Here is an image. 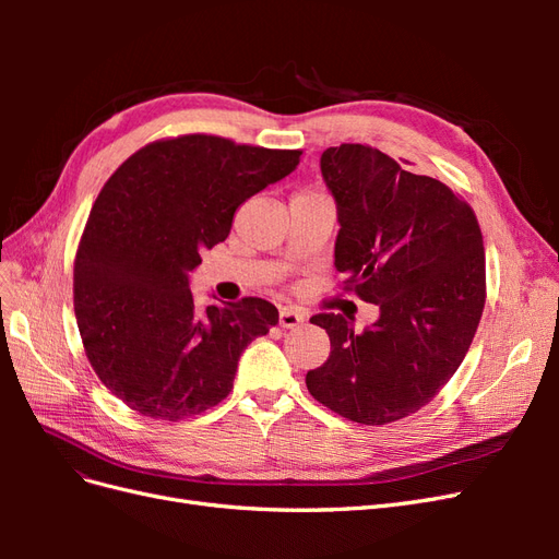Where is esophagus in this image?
<instances>
[{
	"instance_id": "esophagus-1",
	"label": "esophagus",
	"mask_w": 559,
	"mask_h": 559,
	"mask_svg": "<svg viewBox=\"0 0 559 559\" xmlns=\"http://www.w3.org/2000/svg\"><path fill=\"white\" fill-rule=\"evenodd\" d=\"M306 321V314L294 310V308H282L280 310V326L282 329H296Z\"/></svg>"
}]
</instances>
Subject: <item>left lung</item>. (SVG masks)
I'll list each match as a JSON object with an SVG mask.
<instances>
[{
    "label": "left lung",
    "mask_w": 559,
    "mask_h": 559,
    "mask_svg": "<svg viewBox=\"0 0 559 559\" xmlns=\"http://www.w3.org/2000/svg\"><path fill=\"white\" fill-rule=\"evenodd\" d=\"M319 165L341 224L335 270L380 317L354 333L343 314H314L331 354L306 384L337 415L389 425L427 405L466 357L485 308L483 233L443 181L378 148L331 146Z\"/></svg>",
    "instance_id": "left-lung-1"
}]
</instances>
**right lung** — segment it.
Returning a JSON list of instances; mask_svg holds the SVG:
<instances>
[{"label":"right lung","mask_w":559,"mask_h":559,"mask_svg":"<svg viewBox=\"0 0 559 559\" xmlns=\"http://www.w3.org/2000/svg\"><path fill=\"white\" fill-rule=\"evenodd\" d=\"M300 151L183 134L132 154L91 210L74 261V312L97 378L154 419L222 403L240 354L277 324L263 298L195 310L191 273L245 200L296 170Z\"/></svg>","instance_id":"right-lung-1"}]
</instances>
